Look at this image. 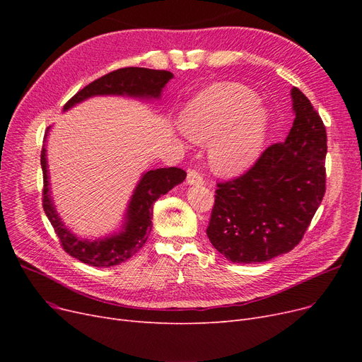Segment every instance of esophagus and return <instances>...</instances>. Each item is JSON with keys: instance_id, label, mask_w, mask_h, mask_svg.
Returning a JSON list of instances; mask_svg holds the SVG:
<instances>
[{"instance_id": "esophagus-1", "label": "esophagus", "mask_w": 362, "mask_h": 362, "mask_svg": "<svg viewBox=\"0 0 362 362\" xmlns=\"http://www.w3.org/2000/svg\"><path fill=\"white\" fill-rule=\"evenodd\" d=\"M186 182L189 185H204V177L198 173L197 170H189Z\"/></svg>"}]
</instances>
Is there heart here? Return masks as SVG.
<instances>
[{
	"label": "heart",
	"mask_w": 362,
	"mask_h": 362,
	"mask_svg": "<svg viewBox=\"0 0 362 362\" xmlns=\"http://www.w3.org/2000/svg\"><path fill=\"white\" fill-rule=\"evenodd\" d=\"M180 124L192 141H210L208 161L216 173L233 176L259 157L269 132V112L248 88L223 82L189 101Z\"/></svg>",
	"instance_id": "heart-1"
}]
</instances>
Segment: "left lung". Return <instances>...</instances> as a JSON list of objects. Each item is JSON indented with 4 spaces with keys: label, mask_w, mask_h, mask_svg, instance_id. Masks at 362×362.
<instances>
[{
    "label": "left lung",
    "mask_w": 362,
    "mask_h": 362,
    "mask_svg": "<svg viewBox=\"0 0 362 362\" xmlns=\"http://www.w3.org/2000/svg\"><path fill=\"white\" fill-rule=\"evenodd\" d=\"M288 138L265 149L242 176L217 183L206 236L232 262H264L292 251L326 192L327 135L298 88Z\"/></svg>",
    "instance_id": "1"
}]
</instances>
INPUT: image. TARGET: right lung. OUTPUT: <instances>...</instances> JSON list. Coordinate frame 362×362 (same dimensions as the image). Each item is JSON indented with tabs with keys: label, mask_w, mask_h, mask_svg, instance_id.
Wrapping results in <instances>:
<instances>
[{
	"label": "right lung",
	"mask_w": 362,
	"mask_h": 362,
	"mask_svg": "<svg viewBox=\"0 0 362 362\" xmlns=\"http://www.w3.org/2000/svg\"><path fill=\"white\" fill-rule=\"evenodd\" d=\"M171 78H173V73L167 70H152L144 67H124L114 70L81 89L74 97H71V100L66 103L64 111L90 97H97V95H122V97L130 98L158 100L161 97L163 88ZM48 132L49 127L47 129L41 151V165L44 175L42 206L57 236L60 239L63 250L73 258L89 264L92 267H112V265L124 262L142 248L148 235L151 233L152 204L161 195L171 191L176 185L182 183L186 179V171L177 167L146 171L142 175L135 191H133L120 232L97 240L81 239L73 235L64 226L51 198L45 149Z\"/></svg>",
	"instance_id": "obj_1"
}]
</instances>
